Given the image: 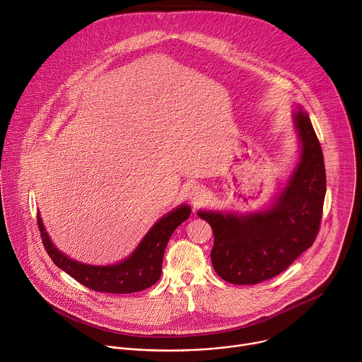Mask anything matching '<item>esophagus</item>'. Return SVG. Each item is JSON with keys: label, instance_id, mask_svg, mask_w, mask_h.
Wrapping results in <instances>:
<instances>
[{"label": "esophagus", "instance_id": "34e87169", "mask_svg": "<svg viewBox=\"0 0 362 362\" xmlns=\"http://www.w3.org/2000/svg\"><path fill=\"white\" fill-rule=\"evenodd\" d=\"M188 199L191 202L192 206H199L203 203V200L206 199V189L203 188V185H192L188 189Z\"/></svg>", "mask_w": 362, "mask_h": 362}]
</instances>
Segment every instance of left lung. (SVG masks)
<instances>
[{"instance_id": "obj_1", "label": "left lung", "mask_w": 362, "mask_h": 362, "mask_svg": "<svg viewBox=\"0 0 362 362\" xmlns=\"http://www.w3.org/2000/svg\"><path fill=\"white\" fill-rule=\"evenodd\" d=\"M300 156L268 209L251 213L199 210L211 226L213 268L225 281L254 286L283 272L309 249L319 232L326 194L320 144L301 105L293 115Z\"/></svg>"}]
</instances>
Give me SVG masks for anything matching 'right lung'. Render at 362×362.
<instances>
[{"label": "right lung", "mask_w": 362, "mask_h": 362, "mask_svg": "<svg viewBox=\"0 0 362 362\" xmlns=\"http://www.w3.org/2000/svg\"><path fill=\"white\" fill-rule=\"evenodd\" d=\"M189 213L191 207L188 204H181L166 213L155 221L126 259L111 265L84 264L66 257L47 235L40 213H37V225L46 252L58 268L94 291L129 294L149 288L159 280L166 243L174 230L189 217Z\"/></svg>", "instance_id": "add662e5"}]
</instances>
